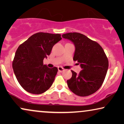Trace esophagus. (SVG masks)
Listing matches in <instances>:
<instances>
[{
	"label": "esophagus",
	"instance_id": "obj_1",
	"mask_svg": "<svg viewBox=\"0 0 124 124\" xmlns=\"http://www.w3.org/2000/svg\"><path fill=\"white\" fill-rule=\"evenodd\" d=\"M58 71L59 72H62L64 70H65V69H64L63 67H61V66H59L58 67Z\"/></svg>",
	"mask_w": 124,
	"mask_h": 124
}]
</instances>
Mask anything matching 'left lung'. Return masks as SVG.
Here are the masks:
<instances>
[{"label":"left lung","mask_w":124,"mask_h":124,"mask_svg":"<svg viewBox=\"0 0 124 124\" xmlns=\"http://www.w3.org/2000/svg\"><path fill=\"white\" fill-rule=\"evenodd\" d=\"M62 37L74 42L73 60L80 64L79 75L71 70L72 77L67 80L71 91L79 96H87L96 92L103 85L108 69V59L98 42L77 32L63 34Z\"/></svg>","instance_id":"8db88e82"}]
</instances>
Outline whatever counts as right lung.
Wrapping results in <instances>:
<instances>
[{
    "instance_id": "obj_1",
    "label": "right lung",
    "mask_w": 124,
    "mask_h": 124,
    "mask_svg": "<svg viewBox=\"0 0 124 124\" xmlns=\"http://www.w3.org/2000/svg\"><path fill=\"white\" fill-rule=\"evenodd\" d=\"M61 39L60 34L39 32L17 48L12 67L18 82L27 92L41 94L52 86L58 69L49 68L43 65V60L50 55L53 46Z\"/></svg>"
}]
</instances>
